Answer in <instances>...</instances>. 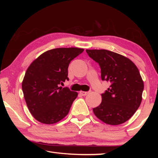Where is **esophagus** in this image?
Returning <instances> with one entry per match:
<instances>
[{
	"instance_id": "34e87169",
	"label": "esophagus",
	"mask_w": 158,
	"mask_h": 158,
	"mask_svg": "<svg viewBox=\"0 0 158 158\" xmlns=\"http://www.w3.org/2000/svg\"><path fill=\"white\" fill-rule=\"evenodd\" d=\"M79 93L80 94H81L82 96H85V95H86L88 93H89V92H85V91H80L79 92Z\"/></svg>"
}]
</instances>
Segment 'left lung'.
<instances>
[{"mask_svg":"<svg viewBox=\"0 0 158 158\" xmlns=\"http://www.w3.org/2000/svg\"><path fill=\"white\" fill-rule=\"evenodd\" d=\"M85 52L100 65L102 80L111 83L93 112L106 124L123 123L133 116L142 100L143 82L139 71L132 61L118 53L105 49Z\"/></svg>","mask_w":158,"mask_h":158,"instance_id":"obj_1","label":"left lung"}]
</instances>
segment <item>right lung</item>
I'll return each mask as SVG.
<instances>
[{
	"instance_id": "add662e5",
	"label": "right lung",
	"mask_w": 158,
	"mask_h": 158,
	"mask_svg": "<svg viewBox=\"0 0 158 158\" xmlns=\"http://www.w3.org/2000/svg\"><path fill=\"white\" fill-rule=\"evenodd\" d=\"M84 52L80 48H56L36 58L26 72L22 90L29 111L37 121L56 123L68 114L78 93L59 87L69 80L71 60Z\"/></svg>"
}]
</instances>
